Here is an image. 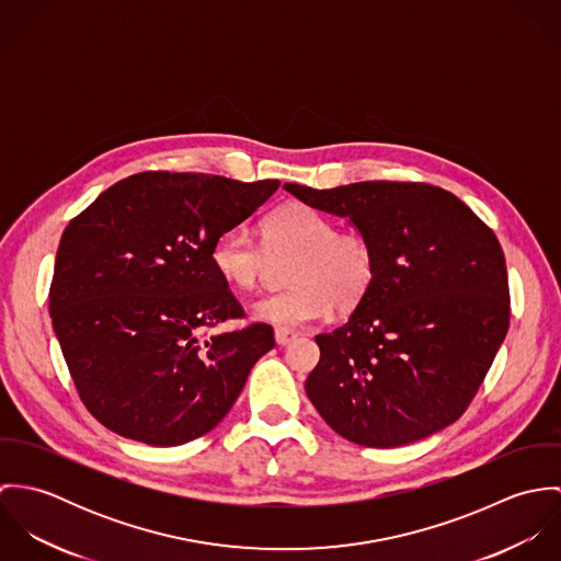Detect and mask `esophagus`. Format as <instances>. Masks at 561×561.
Here are the masks:
<instances>
[{
	"instance_id": "1",
	"label": "esophagus",
	"mask_w": 561,
	"mask_h": 561,
	"mask_svg": "<svg viewBox=\"0 0 561 561\" xmlns=\"http://www.w3.org/2000/svg\"><path fill=\"white\" fill-rule=\"evenodd\" d=\"M274 339H276V343H278V345H283V347H285V345L294 343V341L298 339V334H296V332H289V330H280V328H278V330H276V334H274Z\"/></svg>"
}]
</instances>
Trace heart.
Here are the masks:
<instances>
[{
    "instance_id": "obj_1",
    "label": "heart",
    "mask_w": 561,
    "mask_h": 561,
    "mask_svg": "<svg viewBox=\"0 0 561 561\" xmlns=\"http://www.w3.org/2000/svg\"><path fill=\"white\" fill-rule=\"evenodd\" d=\"M287 291L254 305V318L280 330H300L339 311L356 309L371 291L378 256L371 240L339 225L320 209L289 203L261 222V241L245 229L222 231L209 252L218 276L240 291H252L265 276L270 256H291Z\"/></svg>"
}]
</instances>
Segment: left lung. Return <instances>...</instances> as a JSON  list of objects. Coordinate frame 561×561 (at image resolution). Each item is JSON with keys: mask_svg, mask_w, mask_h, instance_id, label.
<instances>
[{"mask_svg": "<svg viewBox=\"0 0 561 561\" xmlns=\"http://www.w3.org/2000/svg\"><path fill=\"white\" fill-rule=\"evenodd\" d=\"M302 203L347 216L378 256L350 320L316 336L307 396L363 447H401L458 421L510 328L501 243L451 192L419 181L334 190L285 183Z\"/></svg>", "mask_w": 561, "mask_h": 561, "instance_id": "obj_1", "label": "left lung"}]
</instances>
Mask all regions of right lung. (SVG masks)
<instances>
[{
  "label": "right lung",
  "mask_w": 561,
  "mask_h": 561,
  "mask_svg": "<svg viewBox=\"0 0 561 561\" xmlns=\"http://www.w3.org/2000/svg\"><path fill=\"white\" fill-rule=\"evenodd\" d=\"M280 181L147 170L107 187L62 233L49 316L88 412L156 447L190 443L231 410L270 323L211 332L245 311L211 265L216 238Z\"/></svg>",
  "instance_id": "1"
}]
</instances>
